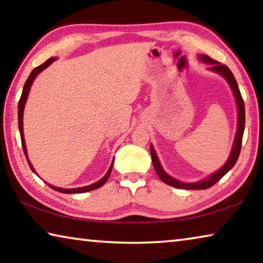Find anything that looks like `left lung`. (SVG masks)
<instances>
[{"label": "left lung", "instance_id": "obj_1", "mask_svg": "<svg viewBox=\"0 0 263 263\" xmlns=\"http://www.w3.org/2000/svg\"><path fill=\"white\" fill-rule=\"evenodd\" d=\"M198 58L201 61L206 62V64H210L211 65L210 69L213 70V72H217L218 74H220L221 77L225 78L226 81L229 82L230 87L233 91V95L235 97V102H237V105H238V128H237V133H235L232 151H231V154H230L229 160L226 161V163L219 169V171L213 173V174L206 177V179H204L203 181H199V182H195V183H184V182L175 180V179H173L172 176H169L167 173L162 169L161 164H160V162H159V159L157 157V153H155L153 146L151 145V157H152L153 167L155 169V172H157L158 176L166 184L174 186V188H177V189L201 190V189H208V188H210V186H212L213 184H216L217 182L219 181L221 177L224 176L226 173H228L230 169L234 166L235 162H237L239 154H240V149H241V144H242V136H243V130H245V104H243L242 96H241V94H240L238 83L234 79V75L232 74V72H231L228 66L221 65L220 62L211 59L210 57L201 54Z\"/></svg>", "mask_w": 263, "mask_h": 263}]
</instances>
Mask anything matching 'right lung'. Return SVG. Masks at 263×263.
I'll list each match as a JSON object with an SVG mask.
<instances>
[{
	"instance_id": "right-lung-1",
	"label": "right lung",
	"mask_w": 263,
	"mask_h": 263,
	"mask_svg": "<svg viewBox=\"0 0 263 263\" xmlns=\"http://www.w3.org/2000/svg\"><path fill=\"white\" fill-rule=\"evenodd\" d=\"M57 58H50V59L46 60L45 62H44L43 65L38 66V67H35L32 72H31V74L29 75L28 80H26V82L24 84L23 87V92H22V96L20 99V102H18V128H20V133H21V140H22V146H23V151H24V154H25V158L26 160H28V163L29 166L31 168V171H32L34 174H37L34 171V168L32 167V164H31V162L29 161V158H28V152H26V146H25V140H24V133H23V111H24V106H25V102H26V99H28V95H29V91H30V88L31 86H32V82L33 80L35 79V77L42 72V70L45 69L46 67H48L53 61H55ZM112 166H114V160H112V163H111V166L109 168L108 173H106L105 176L103 177V179H101L99 182H96V183L94 184H90V185H87V186H81V188H73V189H62V188H58V186H53L51 184H48V186H51L52 189H54L55 191H59V193H62V194H81V193H87V191H91V190H95L97 188H101L102 185H103L106 180L109 179V176L111 174V171H112Z\"/></svg>"
}]
</instances>
